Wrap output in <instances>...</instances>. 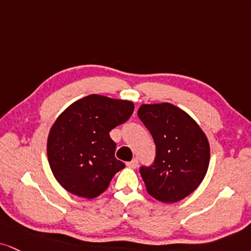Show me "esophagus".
Wrapping results in <instances>:
<instances>
[{"label":"esophagus","instance_id":"1","mask_svg":"<svg viewBox=\"0 0 251 251\" xmlns=\"http://www.w3.org/2000/svg\"><path fill=\"white\" fill-rule=\"evenodd\" d=\"M126 166H128V168H130V169H136L138 166V160L136 158L132 159L131 162L126 163Z\"/></svg>","mask_w":251,"mask_h":251}]
</instances>
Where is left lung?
Returning <instances> with one entry per match:
<instances>
[{
    "label": "left lung",
    "mask_w": 251,
    "mask_h": 251,
    "mask_svg": "<svg viewBox=\"0 0 251 251\" xmlns=\"http://www.w3.org/2000/svg\"><path fill=\"white\" fill-rule=\"evenodd\" d=\"M137 115L156 144L153 164L140 170L148 193L160 202H178L205 178L211 158L207 136L186 111L168 102L142 104Z\"/></svg>",
    "instance_id": "8db88e82"
}]
</instances>
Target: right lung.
I'll return each instance as SVG.
<instances>
[{"label": "right lung", "instance_id": "obj_1", "mask_svg": "<svg viewBox=\"0 0 251 251\" xmlns=\"http://www.w3.org/2000/svg\"><path fill=\"white\" fill-rule=\"evenodd\" d=\"M134 102L92 94L76 100L52 125L48 159L54 178L74 196L94 199L125 164L115 158L109 131L125 123Z\"/></svg>", "mask_w": 251, "mask_h": 251}]
</instances>
